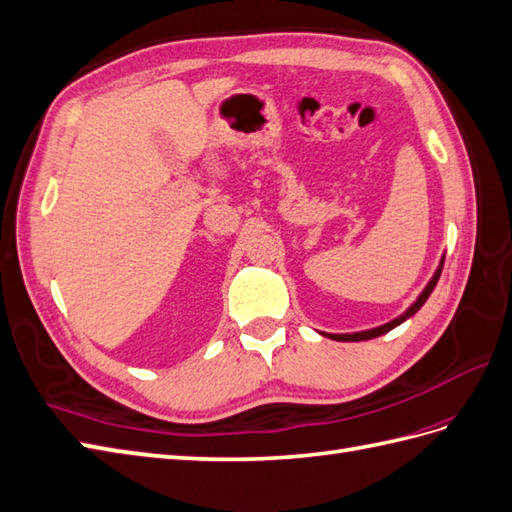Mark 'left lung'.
I'll return each mask as SVG.
<instances>
[{
	"label": "left lung",
	"mask_w": 512,
	"mask_h": 512,
	"mask_svg": "<svg viewBox=\"0 0 512 512\" xmlns=\"http://www.w3.org/2000/svg\"><path fill=\"white\" fill-rule=\"evenodd\" d=\"M441 269H443V258H441L439 269L434 271L432 280L428 282L426 289H423L421 295L417 297V302H415L413 306H410L404 315L397 317V319H393V321H389V323H384V326L373 328V330H365V332H354V334H326V332H323V336H328V339H334V341H369V339H376V336H382V334H386L389 330L397 328V326H400V323H404L408 317H413V315L417 313V310H419L423 304H426V299L430 297V293L434 291L436 282H439V278H441Z\"/></svg>",
	"instance_id": "8db88e82"
}]
</instances>
